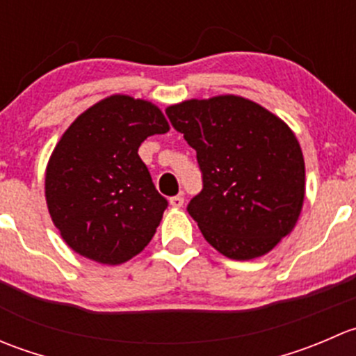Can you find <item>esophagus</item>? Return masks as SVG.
Segmentation results:
<instances>
[{
	"label": "esophagus",
	"instance_id": "obj_1",
	"mask_svg": "<svg viewBox=\"0 0 356 356\" xmlns=\"http://www.w3.org/2000/svg\"><path fill=\"white\" fill-rule=\"evenodd\" d=\"M170 204L174 208H181L182 204H184V196H181V195H177V196H172L170 198Z\"/></svg>",
	"mask_w": 356,
	"mask_h": 356
}]
</instances>
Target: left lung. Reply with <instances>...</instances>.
Segmentation results:
<instances>
[{
  "instance_id": "8db88e82",
  "label": "left lung",
  "mask_w": 356,
  "mask_h": 356,
  "mask_svg": "<svg viewBox=\"0 0 356 356\" xmlns=\"http://www.w3.org/2000/svg\"><path fill=\"white\" fill-rule=\"evenodd\" d=\"M165 111L196 149L203 189L188 211L203 238L232 260L268 253L293 231L303 207L305 160L294 132L234 95L188 99Z\"/></svg>"
}]
</instances>
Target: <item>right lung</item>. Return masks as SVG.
<instances>
[{
    "label": "right lung",
    "mask_w": 356,
    "mask_h": 356,
    "mask_svg": "<svg viewBox=\"0 0 356 356\" xmlns=\"http://www.w3.org/2000/svg\"><path fill=\"white\" fill-rule=\"evenodd\" d=\"M168 129L153 103L113 95L63 132L46 167L44 193L53 224L75 253L120 265L148 246L168 203L138 149Z\"/></svg>",
    "instance_id": "1"
}]
</instances>
